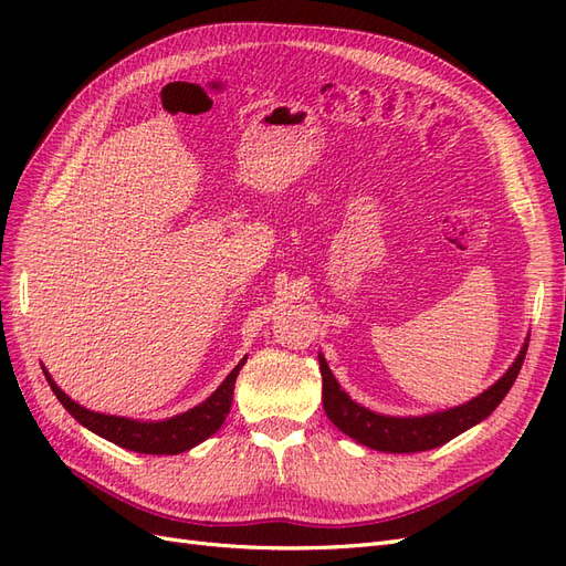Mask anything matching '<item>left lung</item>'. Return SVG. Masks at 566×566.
<instances>
[{"instance_id": "left-lung-1", "label": "left lung", "mask_w": 566, "mask_h": 566, "mask_svg": "<svg viewBox=\"0 0 566 566\" xmlns=\"http://www.w3.org/2000/svg\"><path fill=\"white\" fill-rule=\"evenodd\" d=\"M526 347H528V339H524L517 358L503 373V378L495 380L489 389H484L479 397L470 399L468 403H460L447 410H437V413L403 416V418L375 413V410L356 403L335 380V375L328 368L325 356L318 354V366H321V378H323V410L337 430H342L354 441L364 443L368 449L382 451V453L430 451L470 430V427L479 424L493 413L495 406L505 399L510 387L515 385L520 368L524 364Z\"/></svg>"}]
</instances>
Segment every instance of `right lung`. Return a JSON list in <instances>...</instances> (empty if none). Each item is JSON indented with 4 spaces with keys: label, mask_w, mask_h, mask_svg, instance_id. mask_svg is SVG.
Returning <instances> with one entry per match:
<instances>
[{
    "label": "right lung",
    "mask_w": 566,
    "mask_h": 566,
    "mask_svg": "<svg viewBox=\"0 0 566 566\" xmlns=\"http://www.w3.org/2000/svg\"><path fill=\"white\" fill-rule=\"evenodd\" d=\"M248 356H243L238 366L227 375V380L221 382L208 399L202 403L188 408L186 413L172 416L167 420H132L123 416H106L98 410H90L73 401L67 394L51 380L49 370L42 366L44 378L56 394V399L63 403V408L71 413L82 427H87L94 434L104 437L119 449L148 453V455H177L188 449L198 447L205 439H210L221 424H224L231 401H233V387L241 368L245 366Z\"/></svg>",
    "instance_id": "obj_1"
}]
</instances>
